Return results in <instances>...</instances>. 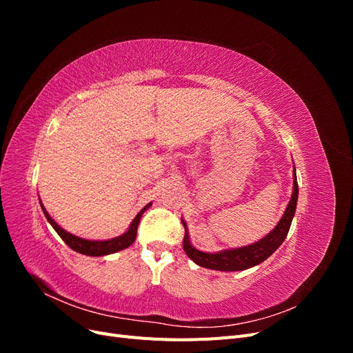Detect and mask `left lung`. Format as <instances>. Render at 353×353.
I'll return each instance as SVG.
<instances>
[{"label":"left lung","mask_w":353,"mask_h":353,"mask_svg":"<svg viewBox=\"0 0 353 353\" xmlns=\"http://www.w3.org/2000/svg\"><path fill=\"white\" fill-rule=\"evenodd\" d=\"M297 197H299V185H297V178H296V169H294V181H293V193L292 199L288 201L285 208L284 215L281 216L280 222L276 223V227L266 234L263 239L256 241L253 244L244 245V248L237 249H227L221 250L216 253H208L197 250L193 244L190 243L188 237V230L187 223L183 221V225L185 228V236H184V250L188 258L197 263L199 266L208 270H215V271H244L253 268V266L262 263L265 259H268L270 256L280 248L283 241L287 237V232L290 230L292 221L296 212L297 205Z\"/></svg>","instance_id":"left-lung-1"}]
</instances>
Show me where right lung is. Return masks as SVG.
<instances>
[{
    "instance_id": "1",
    "label": "right lung",
    "mask_w": 353,
    "mask_h": 353,
    "mask_svg": "<svg viewBox=\"0 0 353 353\" xmlns=\"http://www.w3.org/2000/svg\"><path fill=\"white\" fill-rule=\"evenodd\" d=\"M39 203H41L42 212H44L47 221L51 223V227L56 230V232L61 237V240L65 241L72 250L82 253V254H87V256H105V254H112V253H116V252L130 248V245L135 241L137 228H138V223H140L143 213L152 205V203H148L145 208H143L140 212L137 213V216L131 222L130 228H128V231L123 232L122 236L110 239V240H87V239H81L78 236H73V234L68 232L66 230H63L59 223L48 215V212L46 210L44 205H42V201H39Z\"/></svg>"
}]
</instances>
